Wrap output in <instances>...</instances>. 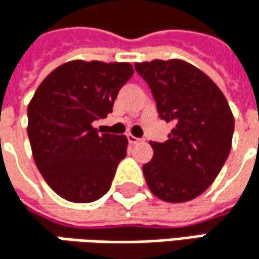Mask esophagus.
Listing matches in <instances>:
<instances>
[{
    "mask_svg": "<svg viewBox=\"0 0 259 259\" xmlns=\"http://www.w3.org/2000/svg\"><path fill=\"white\" fill-rule=\"evenodd\" d=\"M127 141H129L132 145H135V144H139V142H141V139H139V138H136V136H133V135H127Z\"/></svg>",
    "mask_w": 259,
    "mask_h": 259,
    "instance_id": "34e87169",
    "label": "esophagus"
}]
</instances>
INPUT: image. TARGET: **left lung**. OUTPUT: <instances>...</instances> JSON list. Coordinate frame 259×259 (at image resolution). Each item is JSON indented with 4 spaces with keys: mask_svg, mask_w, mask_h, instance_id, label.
I'll list each match as a JSON object with an SVG mask.
<instances>
[{
    "mask_svg": "<svg viewBox=\"0 0 259 259\" xmlns=\"http://www.w3.org/2000/svg\"><path fill=\"white\" fill-rule=\"evenodd\" d=\"M156 100L159 117L174 127L165 142L151 141L142 166L150 190L166 202H186L214 181L231 151L234 117L218 85L181 60L136 63Z\"/></svg>",
    "mask_w": 259,
    "mask_h": 259,
    "instance_id": "1",
    "label": "left lung"
}]
</instances>
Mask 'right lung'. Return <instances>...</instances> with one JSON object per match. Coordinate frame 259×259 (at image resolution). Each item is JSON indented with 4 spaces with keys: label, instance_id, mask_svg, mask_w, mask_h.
Instances as JSON below:
<instances>
[{
    "label": "right lung",
    "instance_id": "1",
    "mask_svg": "<svg viewBox=\"0 0 259 259\" xmlns=\"http://www.w3.org/2000/svg\"><path fill=\"white\" fill-rule=\"evenodd\" d=\"M129 63L70 61L38 85L28 105V138L51 189L70 202H93L111 187L127 154V138L93 127L112 112Z\"/></svg>",
    "mask_w": 259,
    "mask_h": 259
}]
</instances>
